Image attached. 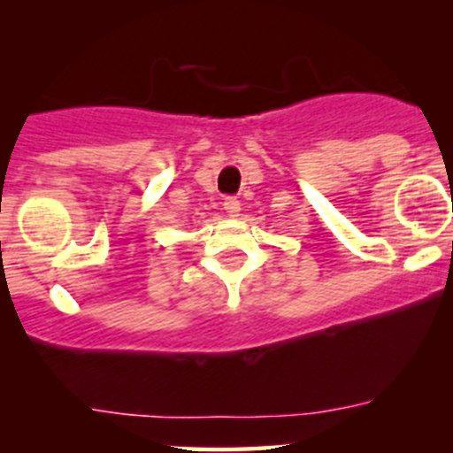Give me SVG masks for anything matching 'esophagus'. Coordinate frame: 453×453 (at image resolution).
<instances>
[{"label":"esophagus","mask_w":453,"mask_h":453,"mask_svg":"<svg viewBox=\"0 0 453 453\" xmlns=\"http://www.w3.org/2000/svg\"><path fill=\"white\" fill-rule=\"evenodd\" d=\"M223 209L230 217H238V212H241V202L236 200V197H226V202H223Z\"/></svg>","instance_id":"esophagus-1"}]
</instances>
